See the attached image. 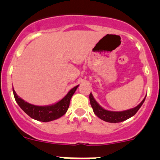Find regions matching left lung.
I'll list each match as a JSON object with an SVG mask.
<instances>
[{"instance_id": "8db88e82", "label": "left lung", "mask_w": 160, "mask_h": 160, "mask_svg": "<svg viewBox=\"0 0 160 160\" xmlns=\"http://www.w3.org/2000/svg\"><path fill=\"white\" fill-rule=\"evenodd\" d=\"M89 98L90 105H91L92 108H93L94 114L99 118H101V120L107 122H111V123H118V122H124V121L127 120V119L130 118L131 117L135 115L137 113V111L139 110L141 106L144 103L145 99H146V98H145L138 106H136L134 108L129 109V110L123 111H111L105 110L102 107H101L98 104V102L95 101L91 93H90Z\"/></svg>"}]
</instances>
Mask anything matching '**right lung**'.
Listing matches in <instances>:
<instances>
[{"label":"right lung","mask_w":160,"mask_h":160,"mask_svg":"<svg viewBox=\"0 0 160 160\" xmlns=\"http://www.w3.org/2000/svg\"><path fill=\"white\" fill-rule=\"evenodd\" d=\"M78 86L79 85H77L75 88L71 89L68 92V93L59 102L49 106L33 105V104H31L19 98L14 91V88H13V93H14V99H15L16 102L18 103L19 107L28 116H30L32 118L35 119V120L39 121V122H48L59 118L67 113L69 106H70L71 98L75 93Z\"/></svg>","instance_id":"add662e5"}]
</instances>
